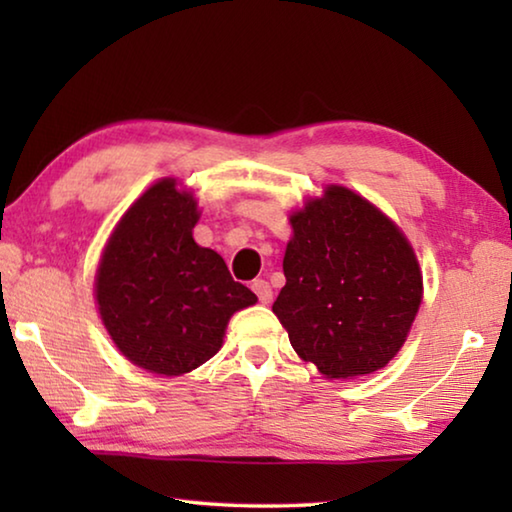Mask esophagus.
Here are the masks:
<instances>
[{
    "label": "esophagus",
    "instance_id": "obj_1",
    "mask_svg": "<svg viewBox=\"0 0 512 512\" xmlns=\"http://www.w3.org/2000/svg\"><path fill=\"white\" fill-rule=\"evenodd\" d=\"M253 291L257 293V300L262 302V305H268V302L273 300V289H271V284H268L266 280H255L253 282Z\"/></svg>",
    "mask_w": 512,
    "mask_h": 512
}]
</instances>
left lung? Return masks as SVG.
<instances>
[{"instance_id": "8db88e82", "label": "left lung", "mask_w": 512, "mask_h": 512, "mask_svg": "<svg viewBox=\"0 0 512 512\" xmlns=\"http://www.w3.org/2000/svg\"><path fill=\"white\" fill-rule=\"evenodd\" d=\"M284 284L273 302L302 359L327 379L384 368L406 341L422 275L400 228L366 198L332 185L291 216Z\"/></svg>"}]
</instances>
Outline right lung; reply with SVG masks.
Instances as JSON below:
<instances>
[{
    "label": "right lung",
    "mask_w": 512,
    "mask_h": 512,
    "mask_svg": "<svg viewBox=\"0 0 512 512\" xmlns=\"http://www.w3.org/2000/svg\"><path fill=\"white\" fill-rule=\"evenodd\" d=\"M192 194L164 178L121 216L97 271L103 325L128 361L183 375L219 352L230 316L257 296L192 237Z\"/></svg>",
    "instance_id": "1"
}]
</instances>
